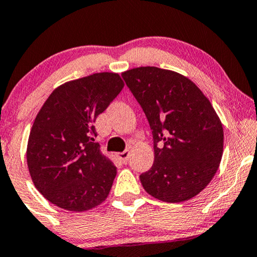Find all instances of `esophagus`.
Listing matches in <instances>:
<instances>
[{
	"label": "esophagus",
	"instance_id": "esophagus-1",
	"mask_svg": "<svg viewBox=\"0 0 257 257\" xmlns=\"http://www.w3.org/2000/svg\"><path fill=\"white\" fill-rule=\"evenodd\" d=\"M129 154H131V152H129V149H125L124 152L122 153H117V157L119 160H121L122 162H126V160H128L129 158Z\"/></svg>",
	"mask_w": 257,
	"mask_h": 257
}]
</instances>
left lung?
I'll return each instance as SVG.
<instances>
[{"instance_id":"obj_1","label":"left lung","mask_w":257,"mask_h":257,"mask_svg":"<svg viewBox=\"0 0 257 257\" xmlns=\"http://www.w3.org/2000/svg\"><path fill=\"white\" fill-rule=\"evenodd\" d=\"M122 77L152 129L154 164L140 175L146 192L165 203L196 197L215 177L223 155V125L210 100L171 70L142 66Z\"/></svg>"}]
</instances>
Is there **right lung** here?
<instances>
[{"instance_id":"1","label":"right lung","mask_w":257,"mask_h":257,"mask_svg":"<svg viewBox=\"0 0 257 257\" xmlns=\"http://www.w3.org/2000/svg\"><path fill=\"white\" fill-rule=\"evenodd\" d=\"M123 86L118 73L90 74L58 86L38 112L27 165L37 190L54 205L83 212L108 197L117 171L93 142V122Z\"/></svg>"}]
</instances>
